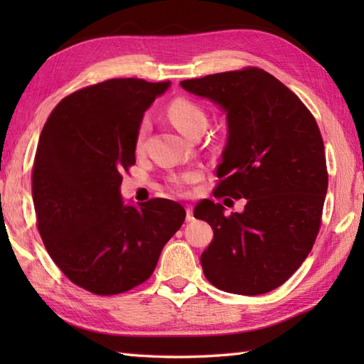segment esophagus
<instances>
[{
	"label": "esophagus",
	"instance_id": "obj_1",
	"mask_svg": "<svg viewBox=\"0 0 364 364\" xmlns=\"http://www.w3.org/2000/svg\"><path fill=\"white\" fill-rule=\"evenodd\" d=\"M186 220H194V210H192V206H186Z\"/></svg>",
	"mask_w": 364,
	"mask_h": 364
}]
</instances>
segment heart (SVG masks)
Instances as JSON below:
<instances>
[{
    "instance_id": "b5f03b06",
    "label": "heart",
    "mask_w": 364,
    "mask_h": 364,
    "mask_svg": "<svg viewBox=\"0 0 364 364\" xmlns=\"http://www.w3.org/2000/svg\"><path fill=\"white\" fill-rule=\"evenodd\" d=\"M167 114H168V119L172 120V123L175 125V128L186 137L194 129L200 127H206L205 112L200 109L196 103L189 102V100H184V98L175 100V102L168 106ZM145 131H146V122H142L137 131V145H141L144 142ZM198 176L200 175L198 172H196V170H189V172H184L183 175L175 178L173 183L176 188H180L184 183H194L196 180H198Z\"/></svg>"
}]
</instances>
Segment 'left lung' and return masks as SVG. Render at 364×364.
I'll use <instances>...</instances> for the list:
<instances>
[{
	"instance_id": "left-lung-1",
	"label": "left lung",
	"mask_w": 364,
	"mask_h": 364,
	"mask_svg": "<svg viewBox=\"0 0 364 364\" xmlns=\"http://www.w3.org/2000/svg\"><path fill=\"white\" fill-rule=\"evenodd\" d=\"M180 86L225 114L214 197L245 198L244 211L230 215L213 200L196 206L194 218L214 231L200 258L205 277L225 292L266 294L296 272L318 236L328 188L318 123L294 92L261 68Z\"/></svg>"
}]
</instances>
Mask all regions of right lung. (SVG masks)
Instances as JSON below:
<instances>
[{
  "mask_svg": "<svg viewBox=\"0 0 364 364\" xmlns=\"http://www.w3.org/2000/svg\"><path fill=\"white\" fill-rule=\"evenodd\" d=\"M168 87L170 81L120 78L81 89L54 107L38 139V233L68 280L98 296L144 283L186 218L172 200L129 205L120 194L144 112Z\"/></svg>",
  "mask_w": 364,
  "mask_h": 364,
  "instance_id": "obj_1",
  "label": "right lung"
}]
</instances>
